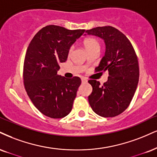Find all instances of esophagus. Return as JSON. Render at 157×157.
<instances>
[{"label": "esophagus", "mask_w": 157, "mask_h": 157, "mask_svg": "<svg viewBox=\"0 0 157 157\" xmlns=\"http://www.w3.org/2000/svg\"><path fill=\"white\" fill-rule=\"evenodd\" d=\"M81 80H82V82H87L86 78H85V77H82V78L81 79Z\"/></svg>", "instance_id": "obj_1"}]
</instances>
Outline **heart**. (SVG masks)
I'll return each mask as SVG.
<instances>
[{
	"label": "heart",
	"instance_id": "obj_1",
	"mask_svg": "<svg viewBox=\"0 0 157 157\" xmlns=\"http://www.w3.org/2000/svg\"><path fill=\"white\" fill-rule=\"evenodd\" d=\"M84 46L87 50H90L93 48H99V42L97 39L93 37L88 38L85 40L84 41ZM73 50V46L70 47L69 49V53H71V52Z\"/></svg>",
	"mask_w": 157,
	"mask_h": 157
}]
</instances>
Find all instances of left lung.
Wrapping results in <instances>:
<instances>
[{
  "instance_id": "8db88e82",
  "label": "left lung",
  "mask_w": 157,
  "mask_h": 157,
  "mask_svg": "<svg viewBox=\"0 0 157 157\" xmlns=\"http://www.w3.org/2000/svg\"><path fill=\"white\" fill-rule=\"evenodd\" d=\"M88 35L104 39L106 46L96 71L109 73L102 86L99 81L88 80L93 90L88 101L94 113L108 118L118 116L129 107L139 80V65L132 45L124 33L112 26L87 30Z\"/></svg>"
}]
</instances>
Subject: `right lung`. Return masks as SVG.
I'll return each mask as SVG.
<instances>
[{"instance_id": "obj_1", "label": "right lung", "mask_w": 157, "mask_h": 157, "mask_svg": "<svg viewBox=\"0 0 157 157\" xmlns=\"http://www.w3.org/2000/svg\"><path fill=\"white\" fill-rule=\"evenodd\" d=\"M85 31L51 25L41 28L29 44L24 61V86L34 106L44 116L61 118L72 109L80 78H66L57 72L59 63L67 59L69 49Z\"/></svg>"}]
</instances>
